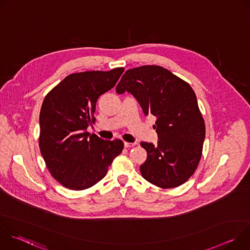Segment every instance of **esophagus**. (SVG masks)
I'll return each mask as SVG.
<instances>
[{"label": "esophagus", "mask_w": 250, "mask_h": 250, "mask_svg": "<svg viewBox=\"0 0 250 250\" xmlns=\"http://www.w3.org/2000/svg\"><path fill=\"white\" fill-rule=\"evenodd\" d=\"M124 145H125V147L130 148V147H132V146H134L136 145V142H125Z\"/></svg>", "instance_id": "34e87169"}]
</instances>
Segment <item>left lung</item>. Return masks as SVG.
Instances as JSON below:
<instances>
[{"label":"left lung","mask_w":250,"mask_h":250,"mask_svg":"<svg viewBox=\"0 0 250 250\" xmlns=\"http://www.w3.org/2000/svg\"><path fill=\"white\" fill-rule=\"evenodd\" d=\"M116 91L131 94L144 114L156 119L157 145L140 144L147 152L140 165L142 177L163 189L185 183L198 167L206 135L191 86L167 69L146 65L127 70Z\"/></svg>","instance_id":"1"}]
</instances>
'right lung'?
I'll return each mask as SVG.
<instances>
[{
	"instance_id": "add662e5",
	"label": "right lung",
	"mask_w": 250,
	"mask_h": 250,
	"mask_svg": "<svg viewBox=\"0 0 250 250\" xmlns=\"http://www.w3.org/2000/svg\"><path fill=\"white\" fill-rule=\"evenodd\" d=\"M124 71L121 67L71 74L44 98L41 152L51 175L68 189L85 190L97 184L124 149L121 139L104 140L87 131L99 97L115 87Z\"/></svg>"
}]
</instances>
